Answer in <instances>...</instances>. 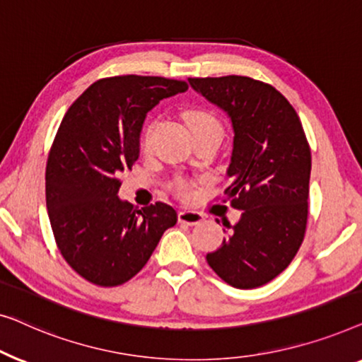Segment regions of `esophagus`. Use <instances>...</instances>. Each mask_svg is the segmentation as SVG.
<instances>
[{
  "label": "esophagus",
  "instance_id": "esophagus-1",
  "mask_svg": "<svg viewBox=\"0 0 362 362\" xmlns=\"http://www.w3.org/2000/svg\"><path fill=\"white\" fill-rule=\"evenodd\" d=\"M179 221L185 223V225H200L203 221V215L198 211H192V210H182L179 211Z\"/></svg>",
  "mask_w": 362,
  "mask_h": 362
}]
</instances>
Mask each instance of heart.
<instances>
[{
    "label": "heart",
    "mask_w": 362,
    "mask_h": 362,
    "mask_svg": "<svg viewBox=\"0 0 362 362\" xmlns=\"http://www.w3.org/2000/svg\"><path fill=\"white\" fill-rule=\"evenodd\" d=\"M185 119L190 129L193 132V136H200V134H221V123L218 121L215 115H211L210 111L205 110H190L187 111ZM151 136H152V126L146 129L144 137H142V149L147 151L151 147ZM172 190L179 198H188L192 195V183L185 180V179H177L174 183H172Z\"/></svg>",
    "instance_id": "obj_1"
}]
</instances>
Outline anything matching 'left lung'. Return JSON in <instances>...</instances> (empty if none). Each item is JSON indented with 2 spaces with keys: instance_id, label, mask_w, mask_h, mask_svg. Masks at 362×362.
Wrapping results in <instances>:
<instances>
[{
  "instance_id": "left-lung-1",
  "label": "left lung",
  "mask_w": 362,
  "mask_h": 362,
  "mask_svg": "<svg viewBox=\"0 0 362 362\" xmlns=\"http://www.w3.org/2000/svg\"><path fill=\"white\" fill-rule=\"evenodd\" d=\"M188 81L231 118L233 182L225 197L243 210L206 261L231 287H261L288 267L303 243L312 170L307 136L297 111L272 85L239 75Z\"/></svg>"
}]
</instances>
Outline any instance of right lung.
Segmentation results:
<instances>
[{
    "label": "right lung",
    "instance_id": "obj_1",
    "mask_svg": "<svg viewBox=\"0 0 362 362\" xmlns=\"http://www.w3.org/2000/svg\"><path fill=\"white\" fill-rule=\"evenodd\" d=\"M187 81L118 75L90 85L65 113L45 165V203L65 262L100 287L136 276L177 223L170 205L121 202V172L139 157L146 113Z\"/></svg>",
    "mask_w": 362,
    "mask_h": 362
}]
</instances>
